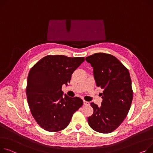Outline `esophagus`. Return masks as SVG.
<instances>
[{"mask_svg": "<svg viewBox=\"0 0 153 153\" xmlns=\"http://www.w3.org/2000/svg\"><path fill=\"white\" fill-rule=\"evenodd\" d=\"M84 105H89L90 103H89V102H88V101H86L84 100Z\"/></svg>", "mask_w": 153, "mask_h": 153, "instance_id": "esophagus-1", "label": "esophagus"}]
</instances>
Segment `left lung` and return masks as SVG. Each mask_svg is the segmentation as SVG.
<instances>
[{
    "instance_id": "obj_1",
    "label": "left lung",
    "mask_w": 153,
    "mask_h": 153,
    "mask_svg": "<svg viewBox=\"0 0 153 153\" xmlns=\"http://www.w3.org/2000/svg\"><path fill=\"white\" fill-rule=\"evenodd\" d=\"M94 69L96 85L103 89L101 106L91 103L94 113L88 117L89 126L102 134L111 133L126 117L133 91L128 70L115 56L95 53L85 58Z\"/></svg>"
}]
</instances>
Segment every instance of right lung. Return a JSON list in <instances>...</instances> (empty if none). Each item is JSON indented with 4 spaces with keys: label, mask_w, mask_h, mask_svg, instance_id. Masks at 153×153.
<instances>
[{
    "label": "right lung",
    "mask_w": 153,
    "mask_h": 153,
    "mask_svg": "<svg viewBox=\"0 0 153 153\" xmlns=\"http://www.w3.org/2000/svg\"><path fill=\"white\" fill-rule=\"evenodd\" d=\"M85 61L84 57L48 55L29 71L26 87L29 107L37 124L48 131H58L69 124L73 114L82 106L79 97L64 94L62 85Z\"/></svg>",
    "instance_id": "add662e5"
}]
</instances>
